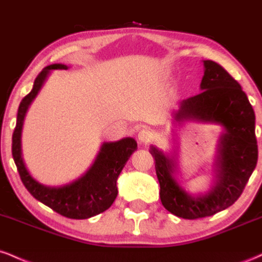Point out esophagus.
<instances>
[{
    "instance_id": "esophagus-1",
    "label": "esophagus",
    "mask_w": 262,
    "mask_h": 262,
    "mask_svg": "<svg viewBox=\"0 0 262 262\" xmlns=\"http://www.w3.org/2000/svg\"><path fill=\"white\" fill-rule=\"evenodd\" d=\"M152 139V133L149 130V129H141L138 134V140L140 141L141 144H148Z\"/></svg>"
}]
</instances>
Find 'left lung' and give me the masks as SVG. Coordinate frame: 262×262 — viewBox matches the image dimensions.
I'll use <instances>...</instances> for the list:
<instances>
[{
  "mask_svg": "<svg viewBox=\"0 0 262 262\" xmlns=\"http://www.w3.org/2000/svg\"><path fill=\"white\" fill-rule=\"evenodd\" d=\"M204 75L198 95L183 100L175 121L215 123L224 128L218 143L215 180L209 192L192 196L175 179V156L150 146L160 183V200L170 213L183 219H198L230 207L244 191L257 162L255 113L248 96L227 70L204 60Z\"/></svg>",
  "mask_w": 262,
  "mask_h": 262,
  "instance_id": "left-lung-1",
  "label": "left lung"
}]
</instances>
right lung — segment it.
<instances>
[{
  "mask_svg": "<svg viewBox=\"0 0 262 262\" xmlns=\"http://www.w3.org/2000/svg\"><path fill=\"white\" fill-rule=\"evenodd\" d=\"M50 70H68V66L53 64L44 68L35 79L32 91L20 102L12 137V155L23 185L35 200L64 217L91 218L112 206L118 194L117 180L128 159L137 150V141L133 138H124L118 141L103 143L92 166L82 176L68 185L52 187L33 179L23 160L20 137L27 111L44 85Z\"/></svg>",
  "mask_w": 262,
  "mask_h": 262,
  "instance_id": "1",
  "label": "right lung"
}]
</instances>
